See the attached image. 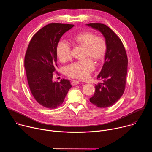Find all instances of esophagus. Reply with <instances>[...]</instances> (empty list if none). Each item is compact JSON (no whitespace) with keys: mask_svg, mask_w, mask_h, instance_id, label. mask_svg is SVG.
I'll list each match as a JSON object with an SVG mask.
<instances>
[{"mask_svg":"<svg viewBox=\"0 0 152 152\" xmlns=\"http://www.w3.org/2000/svg\"><path fill=\"white\" fill-rule=\"evenodd\" d=\"M79 83H80V82L78 81V80H73V81L72 82V85L73 86H74V85H76L79 84Z\"/></svg>","mask_w":152,"mask_h":152,"instance_id":"34e87169","label":"esophagus"}]
</instances>
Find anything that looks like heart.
<instances>
[{"instance_id": "obj_1", "label": "heart", "mask_w": 152, "mask_h": 152, "mask_svg": "<svg viewBox=\"0 0 152 152\" xmlns=\"http://www.w3.org/2000/svg\"><path fill=\"white\" fill-rule=\"evenodd\" d=\"M75 44L84 48L83 60L74 62L66 68L67 75L72 78L81 80L86 79L94 70L96 62L102 61L106 53L107 43L101 36H96L90 31H83L74 36L72 38ZM71 46L64 41H60L56 48V53L61 62H66L72 58Z\"/></svg>"}]
</instances>
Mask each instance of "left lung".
Here are the masks:
<instances>
[{
	"label": "left lung",
	"instance_id": "8db88e82",
	"mask_svg": "<svg viewBox=\"0 0 152 152\" xmlns=\"http://www.w3.org/2000/svg\"><path fill=\"white\" fill-rule=\"evenodd\" d=\"M86 25L101 32L107 43L104 63L97 76L102 82L95 85L94 94L90 101L98 107H107L116 103L125 90L128 63L126 52L120 38L106 25Z\"/></svg>",
	"mask_w": 152,
	"mask_h": 152
}]
</instances>
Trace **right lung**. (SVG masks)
<instances>
[{
    "label": "right lung",
    "mask_w": 152,
    "mask_h": 152,
    "mask_svg": "<svg viewBox=\"0 0 152 152\" xmlns=\"http://www.w3.org/2000/svg\"><path fill=\"white\" fill-rule=\"evenodd\" d=\"M73 25L50 23L37 31L28 45L25 67L30 91L35 100L41 106L55 109L61 106L69 89L70 80L52 81L56 71V48L62 35Z\"/></svg>",
    "instance_id": "obj_1"
}]
</instances>
